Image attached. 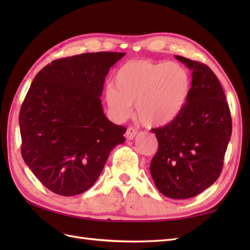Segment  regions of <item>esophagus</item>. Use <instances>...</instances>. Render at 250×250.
<instances>
[{"label":"esophagus","mask_w":250,"mask_h":250,"mask_svg":"<svg viewBox=\"0 0 250 250\" xmlns=\"http://www.w3.org/2000/svg\"><path fill=\"white\" fill-rule=\"evenodd\" d=\"M137 133H139V132H137V130L135 128H133V126H129L125 132V137L131 141L134 139V137L137 135Z\"/></svg>","instance_id":"esophagus-1"}]
</instances>
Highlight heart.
<instances>
[{"label": "heart", "instance_id": "heart-1", "mask_svg": "<svg viewBox=\"0 0 250 250\" xmlns=\"http://www.w3.org/2000/svg\"><path fill=\"white\" fill-rule=\"evenodd\" d=\"M114 83L106 88L105 99L117 117L125 118L136 103V115L143 125L163 126L183 110L190 78L177 62L133 60L117 70Z\"/></svg>", "mask_w": 250, "mask_h": 250}]
</instances>
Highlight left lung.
Masks as SVG:
<instances>
[{"label":"left lung","mask_w":250,"mask_h":250,"mask_svg":"<svg viewBox=\"0 0 250 250\" xmlns=\"http://www.w3.org/2000/svg\"><path fill=\"white\" fill-rule=\"evenodd\" d=\"M175 58L192 71V82L180 114L171 124L151 130L159 146L150 174L163 195L180 200L198 195L218 179L232 119L214 72L204 63Z\"/></svg>","instance_id":"left-lung-1"}]
</instances>
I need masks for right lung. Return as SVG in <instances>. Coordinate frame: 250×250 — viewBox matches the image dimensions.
Masks as SVG:
<instances>
[{
  "mask_svg": "<svg viewBox=\"0 0 250 250\" xmlns=\"http://www.w3.org/2000/svg\"><path fill=\"white\" fill-rule=\"evenodd\" d=\"M124 52L62 58L37 73L19 113L21 155L47 189L83 193L97 182L125 126L109 121L100 97L109 68Z\"/></svg>",
  "mask_w": 250,
  "mask_h": 250,
  "instance_id": "obj_1",
  "label": "right lung"
}]
</instances>
